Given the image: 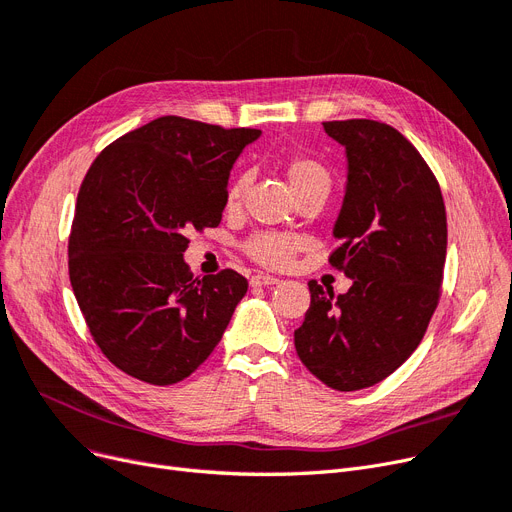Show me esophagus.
<instances>
[{
  "instance_id": "obj_1",
  "label": "esophagus",
  "mask_w": 512,
  "mask_h": 512,
  "mask_svg": "<svg viewBox=\"0 0 512 512\" xmlns=\"http://www.w3.org/2000/svg\"><path fill=\"white\" fill-rule=\"evenodd\" d=\"M278 282H280V278L270 276V274H255L251 278V286H274Z\"/></svg>"
}]
</instances>
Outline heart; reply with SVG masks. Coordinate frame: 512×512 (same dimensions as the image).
Returning a JSON list of instances; mask_svg holds the SVG:
<instances>
[{"label":"heart","mask_w":512,"mask_h":512,"mask_svg":"<svg viewBox=\"0 0 512 512\" xmlns=\"http://www.w3.org/2000/svg\"><path fill=\"white\" fill-rule=\"evenodd\" d=\"M282 170L286 174L292 193L297 197L317 191V188H324V191L330 188V172L315 157L290 155L282 164ZM247 182H249L247 174H240L230 182L228 193H226V203L230 207L238 205V201L242 199V193H245L247 188ZM299 247H301V240L297 236L280 234V232H255L245 240V245H242V249H245V253L253 261L265 267H286L292 261L294 253L299 251Z\"/></svg>","instance_id":"obj_1"}]
</instances>
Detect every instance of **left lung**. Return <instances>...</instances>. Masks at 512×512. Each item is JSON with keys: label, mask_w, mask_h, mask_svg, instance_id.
I'll return each instance as SVG.
<instances>
[{"label": "left lung", "mask_w": 512, "mask_h": 512, "mask_svg": "<svg viewBox=\"0 0 512 512\" xmlns=\"http://www.w3.org/2000/svg\"><path fill=\"white\" fill-rule=\"evenodd\" d=\"M324 128L348 159L328 261L353 286L336 297L309 280L294 346L317 380L353 392L386 380L423 340L442 294L446 209L434 172L396 128L365 118Z\"/></svg>", "instance_id": "left-lung-1"}]
</instances>
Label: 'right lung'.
<instances>
[{
	"label": "right lung",
	"mask_w": 512,
	"mask_h": 512,
	"mask_svg": "<svg viewBox=\"0 0 512 512\" xmlns=\"http://www.w3.org/2000/svg\"><path fill=\"white\" fill-rule=\"evenodd\" d=\"M259 134L161 116L107 145L80 184L70 284L95 344L132 378H188L245 297V276L195 278L182 253L188 232L222 222L232 164Z\"/></svg>",
	"instance_id": "right-lung-1"
}]
</instances>
